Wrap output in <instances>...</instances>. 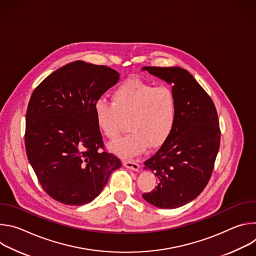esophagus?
I'll return each mask as SVG.
<instances>
[{
	"instance_id": "34e87169",
	"label": "esophagus",
	"mask_w": 256,
	"mask_h": 256,
	"mask_svg": "<svg viewBox=\"0 0 256 256\" xmlns=\"http://www.w3.org/2000/svg\"><path fill=\"white\" fill-rule=\"evenodd\" d=\"M122 164H124V167H126L128 169H132V170H134V171H138V164L134 162V161L126 160V161H124Z\"/></svg>"
}]
</instances>
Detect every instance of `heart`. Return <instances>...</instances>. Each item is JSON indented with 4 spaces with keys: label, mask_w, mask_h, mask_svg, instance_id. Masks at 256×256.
Segmentation results:
<instances>
[{
    "label": "heart",
    "mask_w": 256,
    "mask_h": 256,
    "mask_svg": "<svg viewBox=\"0 0 256 256\" xmlns=\"http://www.w3.org/2000/svg\"><path fill=\"white\" fill-rule=\"evenodd\" d=\"M112 103L103 99L94 105L95 122L109 140H116L122 120L128 119L130 134L114 142L110 149L116 155L130 159L140 155L148 147L161 146L171 134L177 116L173 90L130 78L120 84L112 96Z\"/></svg>",
    "instance_id": "heart-1"
}]
</instances>
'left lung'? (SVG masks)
Here are the masks:
<instances>
[{
    "label": "left lung",
    "instance_id": "1",
    "mask_svg": "<svg viewBox=\"0 0 256 256\" xmlns=\"http://www.w3.org/2000/svg\"><path fill=\"white\" fill-rule=\"evenodd\" d=\"M168 84L176 97L174 128L144 165L157 177V188L142 198L160 208L194 200L206 186L220 147L221 130L212 98L190 72L179 66H144Z\"/></svg>",
    "mask_w": 256,
    "mask_h": 256
}]
</instances>
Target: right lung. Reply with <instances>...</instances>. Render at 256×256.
<instances>
[{"instance_id": "1", "label": "right lung", "mask_w": 256, "mask_h": 256, "mask_svg": "<svg viewBox=\"0 0 256 256\" xmlns=\"http://www.w3.org/2000/svg\"><path fill=\"white\" fill-rule=\"evenodd\" d=\"M120 80L106 66L70 62L46 77L26 112L27 158L44 192L70 206L92 202L120 160L104 150L94 105Z\"/></svg>"}]
</instances>
